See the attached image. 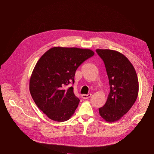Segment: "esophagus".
Masks as SVG:
<instances>
[{
  "label": "esophagus",
  "mask_w": 154,
  "mask_h": 154,
  "mask_svg": "<svg viewBox=\"0 0 154 154\" xmlns=\"http://www.w3.org/2000/svg\"><path fill=\"white\" fill-rule=\"evenodd\" d=\"M91 97V94H82L81 95V97L83 98V99H89V98H90Z\"/></svg>",
  "instance_id": "34e87169"
}]
</instances>
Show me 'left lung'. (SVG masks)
I'll use <instances>...</instances> for the list:
<instances>
[{"instance_id":"left-lung-1","label":"left lung","mask_w":154,"mask_h":154,"mask_svg":"<svg viewBox=\"0 0 154 154\" xmlns=\"http://www.w3.org/2000/svg\"><path fill=\"white\" fill-rule=\"evenodd\" d=\"M97 53L105 65L110 93L99 114L108 122L120 120L131 109L138 95L136 72L128 59L120 52L97 49Z\"/></svg>"}]
</instances>
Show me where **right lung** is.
Listing matches in <instances>:
<instances>
[{
	"mask_svg": "<svg viewBox=\"0 0 154 154\" xmlns=\"http://www.w3.org/2000/svg\"><path fill=\"white\" fill-rule=\"evenodd\" d=\"M94 51L89 49L54 47L35 64L30 79V92L34 103L49 119L64 122L73 116L79 99L73 88L77 69Z\"/></svg>",
	"mask_w": 154,
	"mask_h": 154,
	"instance_id": "add662e5",
	"label": "right lung"
}]
</instances>
